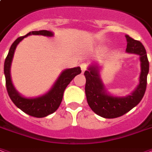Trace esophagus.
I'll list each match as a JSON object with an SVG mask.
<instances>
[{
	"label": "esophagus",
	"mask_w": 152,
	"mask_h": 152,
	"mask_svg": "<svg viewBox=\"0 0 152 152\" xmlns=\"http://www.w3.org/2000/svg\"><path fill=\"white\" fill-rule=\"evenodd\" d=\"M80 67H81L82 72H84L87 69V65H86V64H82L80 65Z\"/></svg>",
	"instance_id": "34e87169"
}]
</instances>
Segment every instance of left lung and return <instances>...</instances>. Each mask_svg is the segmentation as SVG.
<instances>
[{"instance_id":"8db88e82","label":"left lung","mask_w":152,"mask_h":152,"mask_svg":"<svg viewBox=\"0 0 152 152\" xmlns=\"http://www.w3.org/2000/svg\"><path fill=\"white\" fill-rule=\"evenodd\" d=\"M127 53L139 56L141 72L139 83L130 95L118 96L111 95L106 91L100 76V66L92 64L85 72L86 78L85 94L88 104L92 110L104 118H115L124 115L139 104L144 96L147 88V77L149 72V62L143 45L129 35H126Z\"/></svg>"}]
</instances>
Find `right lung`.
Wrapping results in <instances>:
<instances>
[{"mask_svg": "<svg viewBox=\"0 0 152 152\" xmlns=\"http://www.w3.org/2000/svg\"><path fill=\"white\" fill-rule=\"evenodd\" d=\"M30 35L52 37L54 34L51 31L45 30L31 31L25 36L19 37L13 42V43L10 47L7 57L4 60V73L5 76V84L8 94L17 107L30 116L35 118H44L57 110V109L61 104L65 88L75 76L81 72V70L80 67L67 68L64 70L60 73L58 79L56 80L50 90L42 96L36 97H26L21 95L13 85L10 76V67L17 46L22 39Z\"/></svg>", "mask_w": 152, "mask_h": 152, "instance_id": "1", "label": "right lung"}]
</instances>
